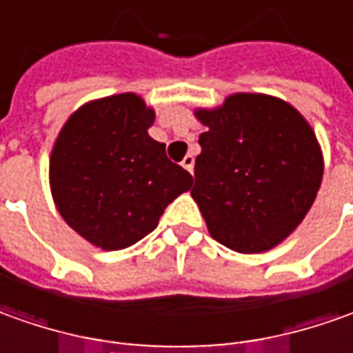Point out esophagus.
Instances as JSON below:
<instances>
[{
	"label": "esophagus",
	"instance_id": "obj_1",
	"mask_svg": "<svg viewBox=\"0 0 353 353\" xmlns=\"http://www.w3.org/2000/svg\"><path fill=\"white\" fill-rule=\"evenodd\" d=\"M181 166L185 168L187 172L193 174V166H195V158H193V154H187V157L181 160Z\"/></svg>",
	"mask_w": 353,
	"mask_h": 353
}]
</instances>
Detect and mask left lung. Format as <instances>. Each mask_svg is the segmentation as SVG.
<instances>
[{"label":"left lung","mask_w":353,"mask_h":353,"mask_svg":"<svg viewBox=\"0 0 353 353\" xmlns=\"http://www.w3.org/2000/svg\"><path fill=\"white\" fill-rule=\"evenodd\" d=\"M199 137L191 196L210 236L237 253H263L284 241L317 196L323 152L315 131L276 96L237 92L212 110Z\"/></svg>","instance_id":"8db88e82"}]
</instances>
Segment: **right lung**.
Returning <instances> with one entry per match:
<instances>
[{"label": "right lung", "instance_id": "add662e5", "mask_svg": "<svg viewBox=\"0 0 353 353\" xmlns=\"http://www.w3.org/2000/svg\"><path fill=\"white\" fill-rule=\"evenodd\" d=\"M154 110L133 92L86 102L65 121L50 157L59 214L104 251L133 245L158 226L193 177L148 135Z\"/></svg>", "mask_w": 353, "mask_h": 353}]
</instances>
